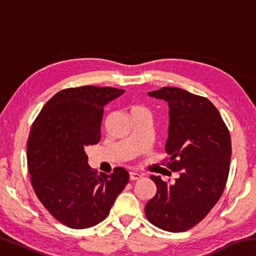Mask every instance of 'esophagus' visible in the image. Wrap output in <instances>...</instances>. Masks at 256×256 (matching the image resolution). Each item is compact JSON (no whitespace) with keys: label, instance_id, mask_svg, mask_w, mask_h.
Returning <instances> with one entry per match:
<instances>
[{"label":"esophagus","instance_id":"1","mask_svg":"<svg viewBox=\"0 0 256 256\" xmlns=\"http://www.w3.org/2000/svg\"><path fill=\"white\" fill-rule=\"evenodd\" d=\"M141 175L138 174V172H130V180H138L141 178Z\"/></svg>","mask_w":256,"mask_h":256}]
</instances>
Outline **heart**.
<instances>
[{"label":"heart","mask_w":256,"mask_h":256,"mask_svg":"<svg viewBox=\"0 0 256 256\" xmlns=\"http://www.w3.org/2000/svg\"><path fill=\"white\" fill-rule=\"evenodd\" d=\"M136 108H140V107H136Z\"/></svg>","instance_id":"1"}]
</instances>
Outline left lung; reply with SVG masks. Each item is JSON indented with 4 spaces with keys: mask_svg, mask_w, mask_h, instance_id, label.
<instances>
[{
    "mask_svg": "<svg viewBox=\"0 0 256 256\" xmlns=\"http://www.w3.org/2000/svg\"><path fill=\"white\" fill-rule=\"evenodd\" d=\"M170 107L164 150L167 167L180 177L168 184L151 175L156 196L146 204L149 222L166 232H185L198 224L222 196L229 174L232 141L209 99L174 86L148 92Z\"/></svg>",
    "mask_w": 256,
    "mask_h": 256,
    "instance_id": "left-lung-1",
    "label": "left lung"
}]
</instances>
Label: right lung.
<instances>
[{
    "mask_svg": "<svg viewBox=\"0 0 256 256\" xmlns=\"http://www.w3.org/2000/svg\"><path fill=\"white\" fill-rule=\"evenodd\" d=\"M124 92L94 86L64 89L45 104L32 124L27 144L32 188L50 214L68 227L102 222L128 184L124 168L98 176L86 154V146L100 140L104 107Z\"/></svg>",
    "mask_w": 256,
    "mask_h": 256,
    "instance_id": "1",
    "label": "right lung"
}]
</instances>
